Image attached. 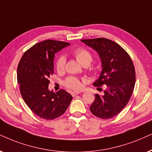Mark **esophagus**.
Returning a JSON list of instances; mask_svg holds the SVG:
<instances>
[{"mask_svg":"<svg viewBox=\"0 0 152 152\" xmlns=\"http://www.w3.org/2000/svg\"><path fill=\"white\" fill-rule=\"evenodd\" d=\"M80 92H78V91H73L72 92V95L73 97H74V96H76V95H78V94H79Z\"/></svg>","mask_w":152,"mask_h":152,"instance_id":"esophagus-1","label":"esophagus"}]
</instances>
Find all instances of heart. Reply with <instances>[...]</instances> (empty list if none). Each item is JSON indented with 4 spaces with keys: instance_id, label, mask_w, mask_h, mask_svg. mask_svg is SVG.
<instances>
[{
    "instance_id": "heart-1",
    "label": "heart",
    "mask_w": 152,
    "mask_h": 152,
    "mask_svg": "<svg viewBox=\"0 0 152 152\" xmlns=\"http://www.w3.org/2000/svg\"><path fill=\"white\" fill-rule=\"evenodd\" d=\"M73 55L76 60L83 66L90 65L93 61V55L85 48H77L73 52ZM66 60L64 57H59L55 61V68L58 72H62L64 69ZM66 87L73 90H78L82 88V82L75 77H69L64 81Z\"/></svg>"
}]
</instances>
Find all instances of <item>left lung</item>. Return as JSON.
Returning a JSON list of instances; mask_svg holds the SVG:
<instances>
[{
  "instance_id": "left-lung-1",
  "label": "left lung",
  "mask_w": 152,
  "mask_h": 152,
  "mask_svg": "<svg viewBox=\"0 0 152 152\" xmlns=\"http://www.w3.org/2000/svg\"><path fill=\"white\" fill-rule=\"evenodd\" d=\"M81 41L97 51L101 59L102 72L93 86H107L103 95L95 94L90 110L98 118H113L124 109L131 97L135 83L133 62L121 46L107 38Z\"/></svg>"
}]
</instances>
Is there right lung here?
I'll list each match as a JSON object with an SVG mask.
<instances>
[{
    "mask_svg": "<svg viewBox=\"0 0 152 152\" xmlns=\"http://www.w3.org/2000/svg\"><path fill=\"white\" fill-rule=\"evenodd\" d=\"M70 43L45 40L25 52L17 66V82L24 102L36 115L53 120L64 114L73 97L64 90L50 91L55 54Z\"/></svg>",
    "mask_w": 152,
    "mask_h": 152,
    "instance_id": "add662e5",
    "label": "right lung"
}]
</instances>
